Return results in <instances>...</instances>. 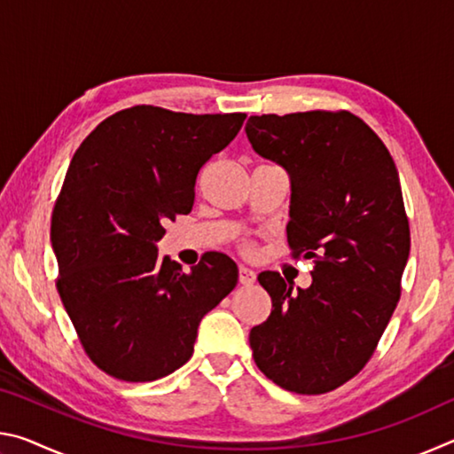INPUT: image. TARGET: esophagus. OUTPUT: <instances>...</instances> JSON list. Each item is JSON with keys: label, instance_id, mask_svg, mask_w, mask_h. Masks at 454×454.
Segmentation results:
<instances>
[{"label": "esophagus", "instance_id": "esophagus-1", "mask_svg": "<svg viewBox=\"0 0 454 454\" xmlns=\"http://www.w3.org/2000/svg\"><path fill=\"white\" fill-rule=\"evenodd\" d=\"M238 280H240V284H252L256 280V272L248 266H240L238 268Z\"/></svg>", "mask_w": 454, "mask_h": 454}]
</instances>
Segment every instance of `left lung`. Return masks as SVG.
I'll list each match as a JSON object with an SVG mask.
<instances>
[{"mask_svg":"<svg viewBox=\"0 0 454 454\" xmlns=\"http://www.w3.org/2000/svg\"><path fill=\"white\" fill-rule=\"evenodd\" d=\"M246 136L288 172V244L314 264L304 290L258 274L272 312L250 330L252 356L290 393L325 395L363 371L401 298L411 252L401 180L387 145L350 112L250 116Z\"/></svg>","mask_w":454,"mask_h":454,"instance_id":"8db88e82","label":"left lung"}]
</instances>
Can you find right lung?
<instances>
[{"instance_id":"obj_1","label":"right lung","mask_w":454,"mask_h":454,"mask_svg":"<svg viewBox=\"0 0 454 454\" xmlns=\"http://www.w3.org/2000/svg\"><path fill=\"white\" fill-rule=\"evenodd\" d=\"M244 120L134 106L75 150L51 214L56 286L86 355L114 379L150 382L186 364L200 320L234 290L226 254H204L186 274L156 242L192 210L200 168Z\"/></svg>"}]
</instances>
